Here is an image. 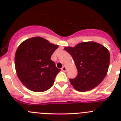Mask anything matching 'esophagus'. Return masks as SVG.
<instances>
[{
    "instance_id": "obj_1",
    "label": "esophagus",
    "mask_w": 121,
    "mask_h": 121,
    "mask_svg": "<svg viewBox=\"0 0 121 121\" xmlns=\"http://www.w3.org/2000/svg\"><path fill=\"white\" fill-rule=\"evenodd\" d=\"M62 70L63 71H67V68H66L65 67H63L62 68Z\"/></svg>"
}]
</instances>
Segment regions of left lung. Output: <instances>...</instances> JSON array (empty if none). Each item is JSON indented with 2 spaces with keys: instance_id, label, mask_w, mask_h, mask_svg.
<instances>
[{
  "instance_id": "obj_1",
  "label": "left lung",
  "mask_w": 121,
  "mask_h": 121,
  "mask_svg": "<svg viewBox=\"0 0 121 121\" xmlns=\"http://www.w3.org/2000/svg\"><path fill=\"white\" fill-rule=\"evenodd\" d=\"M64 50L72 56L78 70L77 76L69 79L76 90L86 91L93 89L106 76L110 55L103 45L95 42H85L74 47H65Z\"/></svg>"
}]
</instances>
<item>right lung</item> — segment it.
I'll list each match as a JSON object with an SVG mask.
<instances>
[{
  "mask_svg": "<svg viewBox=\"0 0 121 121\" xmlns=\"http://www.w3.org/2000/svg\"><path fill=\"white\" fill-rule=\"evenodd\" d=\"M58 47L41 37L28 39L20 44L15 54V68L28 89L43 92L53 86L60 69L50 59Z\"/></svg>",
  "mask_w": 121,
  "mask_h": 121,
  "instance_id": "obj_1",
  "label": "right lung"
}]
</instances>
